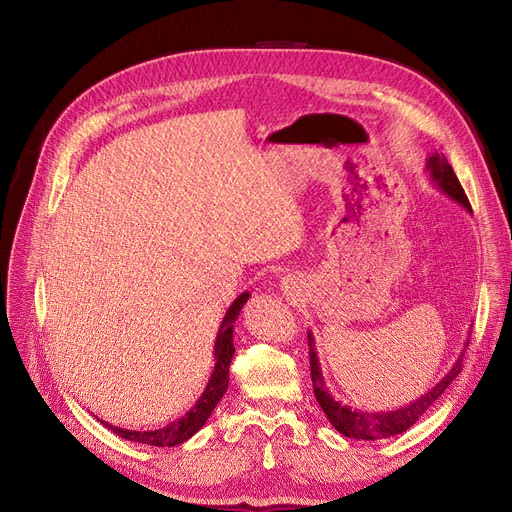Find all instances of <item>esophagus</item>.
<instances>
[{
    "label": "esophagus",
    "instance_id": "esophagus-1",
    "mask_svg": "<svg viewBox=\"0 0 512 512\" xmlns=\"http://www.w3.org/2000/svg\"><path fill=\"white\" fill-rule=\"evenodd\" d=\"M305 288H307V284L301 276H288L282 280V290L288 299H294V301L301 299L305 294Z\"/></svg>",
    "mask_w": 512,
    "mask_h": 512
}]
</instances>
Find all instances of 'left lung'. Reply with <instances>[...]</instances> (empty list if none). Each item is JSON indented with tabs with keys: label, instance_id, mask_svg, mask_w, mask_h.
<instances>
[{
	"label": "left lung",
	"instance_id": "left-lung-1",
	"mask_svg": "<svg viewBox=\"0 0 512 512\" xmlns=\"http://www.w3.org/2000/svg\"><path fill=\"white\" fill-rule=\"evenodd\" d=\"M425 172L429 174V180L434 182L436 188L450 197L454 203H459L461 207H465L471 213V205L469 199L463 191V186L456 178L452 166L448 164V159L444 157V153H432L425 161ZM309 338V348H311V382H313V392L315 398L319 402V407L324 409L326 417L330 419V423L334 425L336 432H340L346 438H355V440H384V438H392L398 436L402 432H407L411 425H415L421 415L434 405V402L442 396V392L454 382L456 375L461 373V363H463V353L461 357L454 361V365L448 369V373L444 378L434 386L429 388L425 394H421L419 398H415L413 402L405 407H396L392 411H361L355 407L342 405L340 400H336L330 390L326 388V380L324 373H321V365H319V357L315 351V338L313 332H307ZM469 344V340L465 342V346Z\"/></svg>",
	"mask_w": 512,
	"mask_h": 512
}]
</instances>
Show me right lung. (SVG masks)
Masks as SVG:
<instances>
[{
	"instance_id": "obj_1",
	"label": "right lung",
	"mask_w": 512,
	"mask_h": 512,
	"mask_svg": "<svg viewBox=\"0 0 512 512\" xmlns=\"http://www.w3.org/2000/svg\"><path fill=\"white\" fill-rule=\"evenodd\" d=\"M251 294L242 292L234 299V303L228 307L222 326L218 330V336H215V344H213V357H215V365L213 371L209 375V382L203 390V394L199 396V400L191 407V411H186L180 419L170 421L168 425L159 427V429H147V432H137V429H124L118 425L107 423L103 419H99L107 429H112L114 434H118L124 440L130 442H139V444H147V446H176L186 442L188 438H193L199 429L205 425V421L209 419V415L213 413V409L218 407V402L222 400V396L228 390V382H230V361L234 355V321L238 319L242 307L249 301Z\"/></svg>"
}]
</instances>
